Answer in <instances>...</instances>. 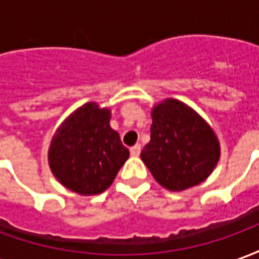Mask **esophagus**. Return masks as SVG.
I'll return each mask as SVG.
<instances>
[{"label": "esophagus", "mask_w": 259, "mask_h": 259, "mask_svg": "<svg viewBox=\"0 0 259 259\" xmlns=\"http://www.w3.org/2000/svg\"><path fill=\"white\" fill-rule=\"evenodd\" d=\"M140 151H141V147L140 144H136L130 148V154L133 155V157H139L140 155Z\"/></svg>", "instance_id": "obj_1"}]
</instances>
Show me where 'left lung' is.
Masks as SVG:
<instances>
[{
	"label": "left lung",
	"mask_w": 259,
	"mask_h": 259,
	"mask_svg": "<svg viewBox=\"0 0 259 259\" xmlns=\"http://www.w3.org/2000/svg\"><path fill=\"white\" fill-rule=\"evenodd\" d=\"M151 118V140L140 157L154 179L169 191L204 182L221 158V144L209 123L175 98L158 102Z\"/></svg>",
	"instance_id": "left-lung-1"
}]
</instances>
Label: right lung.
<instances>
[{
	"instance_id": "1",
	"label": "right lung",
	"mask_w": 259,
	"mask_h": 259,
	"mask_svg": "<svg viewBox=\"0 0 259 259\" xmlns=\"http://www.w3.org/2000/svg\"><path fill=\"white\" fill-rule=\"evenodd\" d=\"M109 120V108L87 102L55 130L48 148V163L57 180L70 191L101 194L127 161L129 150Z\"/></svg>"
}]
</instances>
